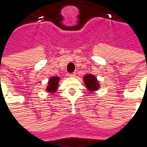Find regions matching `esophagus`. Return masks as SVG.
<instances>
[{
	"label": "esophagus",
	"instance_id": "esophagus-1",
	"mask_svg": "<svg viewBox=\"0 0 147 147\" xmlns=\"http://www.w3.org/2000/svg\"><path fill=\"white\" fill-rule=\"evenodd\" d=\"M68 76L70 77H75L76 76V73H75V72H73V73H70Z\"/></svg>",
	"mask_w": 147,
	"mask_h": 147
}]
</instances>
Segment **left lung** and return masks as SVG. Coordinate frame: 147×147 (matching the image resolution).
<instances>
[{
  "mask_svg": "<svg viewBox=\"0 0 147 147\" xmlns=\"http://www.w3.org/2000/svg\"><path fill=\"white\" fill-rule=\"evenodd\" d=\"M83 81L86 85V87L89 90V91L94 92L97 90L99 89V83L97 78L94 75L91 74H87L83 77Z\"/></svg>",
  "mask_w": 147,
  "mask_h": 147,
  "instance_id": "1",
  "label": "left lung"
}]
</instances>
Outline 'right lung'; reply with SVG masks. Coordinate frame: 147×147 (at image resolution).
<instances>
[{"label":"right lung","instance_id":"right-lung-1","mask_svg":"<svg viewBox=\"0 0 147 147\" xmlns=\"http://www.w3.org/2000/svg\"><path fill=\"white\" fill-rule=\"evenodd\" d=\"M60 81V78L57 76L51 77L49 80L48 86L46 87V91L49 93H55L58 88V83Z\"/></svg>","mask_w":147,"mask_h":147}]
</instances>
